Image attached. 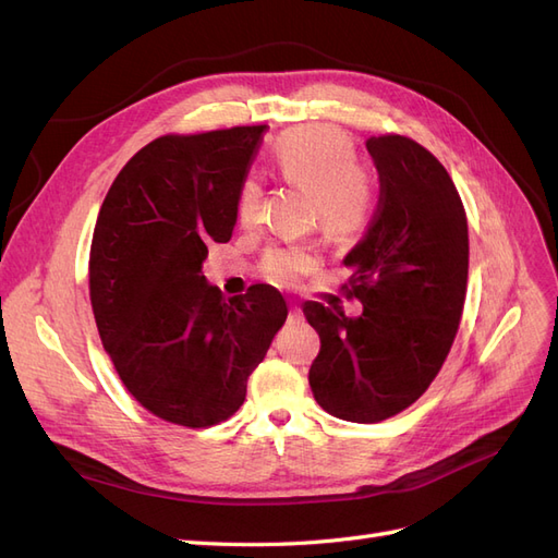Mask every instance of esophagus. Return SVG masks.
Instances as JSON below:
<instances>
[{"label": "esophagus", "instance_id": "34e87169", "mask_svg": "<svg viewBox=\"0 0 558 558\" xmlns=\"http://www.w3.org/2000/svg\"><path fill=\"white\" fill-rule=\"evenodd\" d=\"M289 318H291V320H300V318H302V312H300V307H295V305H293V307H291V314H289Z\"/></svg>", "mask_w": 558, "mask_h": 558}]
</instances>
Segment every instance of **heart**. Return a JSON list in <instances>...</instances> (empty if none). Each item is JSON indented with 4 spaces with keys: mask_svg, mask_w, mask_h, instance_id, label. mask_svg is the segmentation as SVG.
I'll return each instance as SVG.
<instances>
[{
    "mask_svg": "<svg viewBox=\"0 0 558 558\" xmlns=\"http://www.w3.org/2000/svg\"><path fill=\"white\" fill-rule=\"evenodd\" d=\"M281 177L314 195L318 226L330 238H349L363 223L369 209V185L359 170V156L344 132L330 125H310L286 132L272 148ZM263 185L246 179L238 197L242 226L258 223ZM316 265L314 253L300 246L275 248L263 263L265 275L275 283L291 286Z\"/></svg>",
    "mask_w": 558,
    "mask_h": 558,
    "instance_id": "heart-1",
    "label": "heart"
}]
</instances>
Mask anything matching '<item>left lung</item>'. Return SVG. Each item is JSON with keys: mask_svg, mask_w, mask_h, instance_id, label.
Listing matches in <instances>:
<instances>
[{"mask_svg": "<svg viewBox=\"0 0 558 558\" xmlns=\"http://www.w3.org/2000/svg\"><path fill=\"white\" fill-rule=\"evenodd\" d=\"M379 172V202L344 265V289L363 302H305L320 351L310 386L328 414L377 424L408 410L440 373L463 314L468 218L459 191L430 150L400 134L365 142Z\"/></svg>", "mask_w": 558, "mask_h": 558, "instance_id": "left-lung-1", "label": "left lung"}]
</instances>
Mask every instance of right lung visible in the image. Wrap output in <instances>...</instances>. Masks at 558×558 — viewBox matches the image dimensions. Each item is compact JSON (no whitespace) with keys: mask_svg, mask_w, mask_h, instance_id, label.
<instances>
[{"mask_svg":"<svg viewBox=\"0 0 558 558\" xmlns=\"http://www.w3.org/2000/svg\"><path fill=\"white\" fill-rule=\"evenodd\" d=\"M265 125L165 134L118 172L90 246V302L102 344L142 408L207 428L242 408L246 381L283 326L267 283L223 298L202 275L228 242Z\"/></svg>","mask_w":558,"mask_h":558,"instance_id":"right-lung-1","label":"right lung"}]
</instances>
